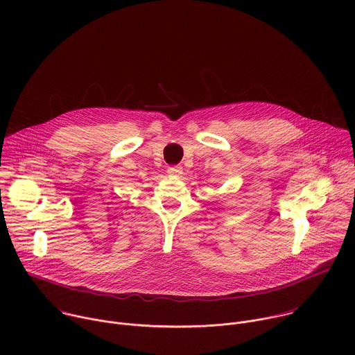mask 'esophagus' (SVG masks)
<instances>
[{"mask_svg":"<svg viewBox=\"0 0 355 355\" xmlns=\"http://www.w3.org/2000/svg\"><path fill=\"white\" fill-rule=\"evenodd\" d=\"M167 174L177 177V175L182 174V167H180V166H171V167L167 168Z\"/></svg>","mask_w":355,"mask_h":355,"instance_id":"1","label":"esophagus"}]
</instances>
